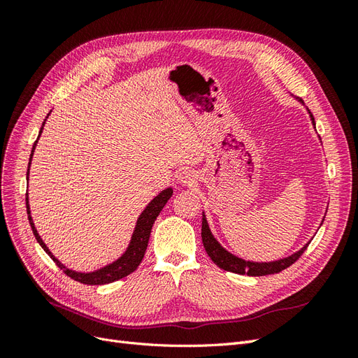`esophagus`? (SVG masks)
<instances>
[{
    "label": "esophagus",
    "instance_id": "34e87169",
    "mask_svg": "<svg viewBox=\"0 0 358 358\" xmlns=\"http://www.w3.org/2000/svg\"><path fill=\"white\" fill-rule=\"evenodd\" d=\"M179 182L182 183V185H192L194 182H196V175H194V171L191 170H185L182 171L179 175Z\"/></svg>",
    "mask_w": 358,
    "mask_h": 358
}]
</instances>
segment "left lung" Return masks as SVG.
<instances>
[{"instance_id": "1", "label": "left lung", "mask_w": 358, "mask_h": 358, "mask_svg": "<svg viewBox=\"0 0 358 358\" xmlns=\"http://www.w3.org/2000/svg\"><path fill=\"white\" fill-rule=\"evenodd\" d=\"M309 115H310L313 125H315V121H313V116L310 112H309ZM201 239H203L206 252H208V255L210 257V259L216 266L227 270V272H233L237 275L246 273L249 276H264V275H273V273L282 272L284 268L289 267L291 264H294L297 262V259L301 257V254L306 251V248L309 245V243L305 245L296 254H292L282 259H278V262H270V263L245 262V259L230 254L229 251H225V249L218 242H216L213 234L210 233V229L208 225V221H206L204 213H203V221H201Z\"/></svg>"}]
</instances>
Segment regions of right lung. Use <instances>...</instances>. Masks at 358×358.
I'll use <instances>...</instances> for the list:
<instances>
[{
	"label": "right lung",
	"mask_w": 358,
	"mask_h": 358,
	"mask_svg": "<svg viewBox=\"0 0 358 358\" xmlns=\"http://www.w3.org/2000/svg\"><path fill=\"white\" fill-rule=\"evenodd\" d=\"M43 125H45V122H43ZM43 125L40 128V134H41ZM36 145H37V140H36V143H34V146H32V150H31L29 164H31L32 154H34ZM28 171H29V167H28ZM28 171H27V178H28ZM171 194H173L171 188H167L164 191H161L158 196L146 206V209L142 212V215L138 216L136 230H134L133 237H131V242H129L128 249H127L125 254L121 258L116 259L115 263L106 266V267H103L100 270H95V272H91V273L74 272V270H70L64 264H61L58 259L52 255V252L49 251L48 246L45 245V242H43L41 237L38 236L36 227H34V222H32L31 212H29V204H28V194H27V212H28L29 225H31V229H32V233H34V236H36L37 242L40 243V246L43 249H45V252L53 259V262H55V264L62 270L64 273H66L67 276H70L71 279L78 280V282H80V284H86V285H104V284L115 282V280L122 279V278L128 276L129 273H133L134 270L138 267V264L142 263V259H143L145 252H146V248H148L150 230H152V225H154V222L157 220V216L159 215L162 208H164L166 203L171 197Z\"/></svg>",
	"instance_id": "add662e5"
}]
</instances>
